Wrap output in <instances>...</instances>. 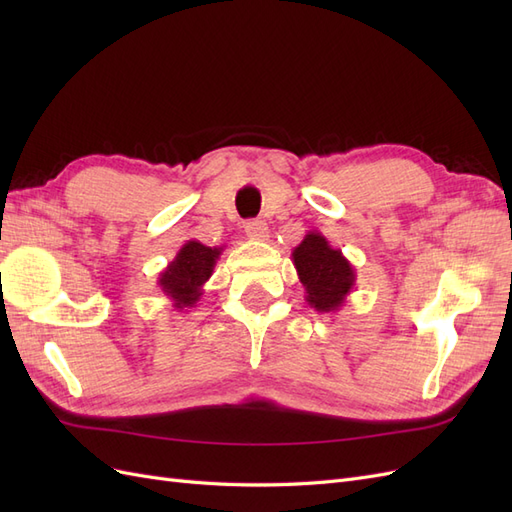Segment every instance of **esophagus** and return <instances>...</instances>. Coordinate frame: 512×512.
I'll return each mask as SVG.
<instances>
[{
    "label": "esophagus",
    "mask_w": 512,
    "mask_h": 512,
    "mask_svg": "<svg viewBox=\"0 0 512 512\" xmlns=\"http://www.w3.org/2000/svg\"><path fill=\"white\" fill-rule=\"evenodd\" d=\"M245 232H247V237L254 239V241H267L269 239V226L262 220L245 222Z\"/></svg>",
    "instance_id": "1"
}]
</instances>
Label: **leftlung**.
I'll use <instances>...</instances> for the list:
<instances>
[{"label": "left lung", "instance_id": "8db88e82", "mask_svg": "<svg viewBox=\"0 0 512 512\" xmlns=\"http://www.w3.org/2000/svg\"><path fill=\"white\" fill-rule=\"evenodd\" d=\"M292 265L305 288V301L316 312L333 314L346 303L356 273L342 250L327 241L318 230H309L292 250Z\"/></svg>", "mask_w": 512, "mask_h": 512}]
</instances>
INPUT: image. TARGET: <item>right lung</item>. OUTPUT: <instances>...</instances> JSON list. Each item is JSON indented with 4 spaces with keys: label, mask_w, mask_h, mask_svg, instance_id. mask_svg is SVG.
Instances as JSON below:
<instances>
[{
    "label": "right lung",
    "mask_w": 512,
    "mask_h": 512,
    "mask_svg": "<svg viewBox=\"0 0 512 512\" xmlns=\"http://www.w3.org/2000/svg\"><path fill=\"white\" fill-rule=\"evenodd\" d=\"M222 247H209L196 239L185 241L177 256L168 262L158 277V286L173 301L177 312H190L203 297V286L211 277L215 262L222 256Z\"/></svg>",
    "instance_id": "1"
}]
</instances>
